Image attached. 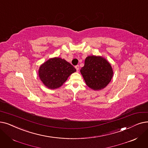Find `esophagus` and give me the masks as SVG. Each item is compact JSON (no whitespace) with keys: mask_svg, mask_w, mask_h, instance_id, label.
Instances as JSON below:
<instances>
[{"mask_svg":"<svg viewBox=\"0 0 148 148\" xmlns=\"http://www.w3.org/2000/svg\"><path fill=\"white\" fill-rule=\"evenodd\" d=\"M75 69H76V70H77V71H79V65H76V66H75Z\"/></svg>","mask_w":148,"mask_h":148,"instance_id":"esophagus-1","label":"esophagus"}]
</instances>
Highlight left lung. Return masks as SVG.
<instances>
[{"mask_svg": "<svg viewBox=\"0 0 148 148\" xmlns=\"http://www.w3.org/2000/svg\"><path fill=\"white\" fill-rule=\"evenodd\" d=\"M86 84L94 90H100L105 88L111 82L113 75L112 67L106 59L101 57L88 56L85 65L81 68Z\"/></svg>", "mask_w": 148, "mask_h": 148, "instance_id": "8db88e82", "label": "left lung"}]
</instances>
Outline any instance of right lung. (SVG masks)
Wrapping results in <instances>:
<instances>
[{
    "instance_id": "1",
    "label": "right lung",
    "mask_w": 148,
    "mask_h": 148,
    "mask_svg": "<svg viewBox=\"0 0 148 148\" xmlns=\"http://www.w3.org/2000/svg\"><path fill=\"white\" fill-rule=\"evenodd\" d=\"M75 71V68L65 60L56 57L42 64L38 70V75L46 86L56 89L61 86L69 75Z\"/></svg>"
}]
</instances>
